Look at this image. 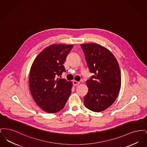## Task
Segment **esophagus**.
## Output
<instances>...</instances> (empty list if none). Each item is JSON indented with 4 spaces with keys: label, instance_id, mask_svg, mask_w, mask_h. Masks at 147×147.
<instances>
[{
    "label": "esophagus",
    "instance_id": "obj_1",
    "mask_svg": "<svg viewBox=\"0 0 147 147\" xmlns=\"http://www.w3.org/2000/svg\"><path fill=\"white\" fill-rule=\"evenodd\" d=\"M79 84H80L79 82H77V81H76V80H74V81L73 82V84L74 86H76L77 85H79Z\"/></svg>",
    "mask_w": 147,
    "mask_h": 147
}]
</instances>
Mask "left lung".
<instances>
[{"label":"left lung","mask_w":147,"mask_h":147,"mask_svg":"<svg viewBox=\"0 0 147 147\" xmlns=\"http://www.w3.org/2000/svg\"><path fill=\"white\" fill-rule=\"evenodd\" d=\"M89 69L94 76L86 81L88 92L85 106L94 112L109 107L119 95L121 85L119 64L112 53L95 43L81 45Z\"/></svg>","instance_id":"left-lung-1"}]
</instances>
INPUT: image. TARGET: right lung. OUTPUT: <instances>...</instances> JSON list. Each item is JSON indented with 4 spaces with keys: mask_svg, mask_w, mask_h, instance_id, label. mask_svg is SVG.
<instances>
[{
    "mask_svg": "<svg viewBox=\"0 0 147 147\" xmlns=\"http://www.w3.org/2000/svg\"><path fill=\"white\" fill-rule=\"evenodd\" d=\"M73 45L53 44L41 52L32 64L29 87L35 102L45 112H58L71 94V81L57 78L65 71L63 64Z\"/></svg>",
    "mask_w": 147,
    "mask_h": 147,
    "instance_id": "1",
    "label": "right lung"
}]
</instances>
